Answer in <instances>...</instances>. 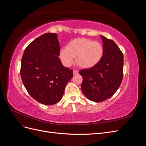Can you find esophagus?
<instances>
[{
    "instance_id": "esophagus-1",
    "label": "esophagus",
    "mask_w": 146,
    "mask_h": 146,
    "mask_svg": "<svg viewBox=\"0 0 146 146\" xmlns=\"http://www.w3.org/2000/svg\"><path fill=\"white\" fill-rule=\"evenodd\" d=\"M73 74H74V75H77V74H78V71L77 70H73Z\"/></svg>"
}]
</instances>
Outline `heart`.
<instances>
[{
	"label": "heart",
	"mask_w": 146,
	"mask_h": 146,
	"mask_svg": "<svg viewBox=\"0 0 146 146\" xmlns=\"http://www.w3.org/2000/svg\"><path fill=\"white\" fill-rule=\"evenodd\" d=\"M103 54L104 48L99 42L81 38L70 41L67 47L61 48L60 57L66 66H71L76 56L77 63L80 67L90 68L99 62Z\"/></svg>",
	"instance_id": "obj_1"
}]
</instances>
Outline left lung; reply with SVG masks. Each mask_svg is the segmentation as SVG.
Here are the masks:
<instances>
[{
  "label": "left lung",
  "instance_id": "obj_1",
  "mask_svg": "<svg viewBox=\"0 0 146 146\" xmlns=\"http://www.w3.org/2000/svg\"><path fill=\"white\" fill-rule=\"evenodd\" d=\"M100 36L104 43L102 58L94 67L79 72L83 77V93L96 102L111 98L120 86L123 78L122 52L111 39Z\"/></svg>",
  "mask_w": 146,
  "mask_h": 146
}]
</instances>
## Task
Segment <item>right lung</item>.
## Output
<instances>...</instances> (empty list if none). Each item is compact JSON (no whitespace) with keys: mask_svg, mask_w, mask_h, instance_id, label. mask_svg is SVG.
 <instances>
[{"mask_svg":"<svg viewBox=\"0 0 146 146\" xmlns=\"http://www.w3.org/2000/svg\"><path fill=\"white\" fill-rule=\"evenodd\" d=\"M60 50L57 35L46 33L26 47L22 58V81L30 96L42 104L58 103L73 77V70L60 61Z\"/></svg>","mask_w":146,"mask_h":146,"instance_id":"obj_1","label":"right lung"}]
</instances>
